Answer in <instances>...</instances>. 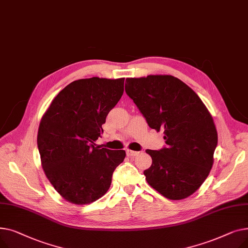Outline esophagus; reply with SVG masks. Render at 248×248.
Instances as JSON below:
<instances>
[{"label": "esophagus", "mask_w": 248, "mask_h": 248, "mask_svg": "<svg viewBox=\"0 0 248 248\" xmlns=\"http://www.w3.org/2000/svg\"><path fill=\"white\" fill-rule=\"evenodd\" d=\"M140 152H136V151H132V150H126V155L128 157H135V155H139Z\"/></svg>", "instance_id": "34e87169"}]
</instances>
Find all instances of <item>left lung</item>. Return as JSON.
<instances>
[{
	"label": "left lung",
	"mask_w": 248,
	"mask_h": 248,
	"mask_svg": "<svg viewBox=\"0 0 248 248\" xmlns=\"http://www.w3.org/2000/svg\"><path fill=\"white\" fill-rule=\"evenodd\" d=\"M125 93L149 126L164 129L166 147L147 150L152 165L144 175L164 197L181 200L196 192L209 175L217 131L200 97L172 75L126 78Z\"/></svg>",
	"instance_id": "left-lung-1"
}]
</instances>
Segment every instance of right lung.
Returning <instances> with one entry per match:
<instances>
[{"mask_svg": "<svg viewBox=\"0 0 248 248\" xmlns=\"http://www.w3.org/2000/svg\"><path fill=\"white\" fill-rule=\"evenodd\" d=\"M124 78H85L63 88L42 116L37 145L51 185L70 203L94 202L108 192L124 150L94 144L124 93Z\"/></svg>", "mask_w": 248, "mask_h": 248, "instance_id": "right-lung-1", "label": "right lung"}]
</instances>
